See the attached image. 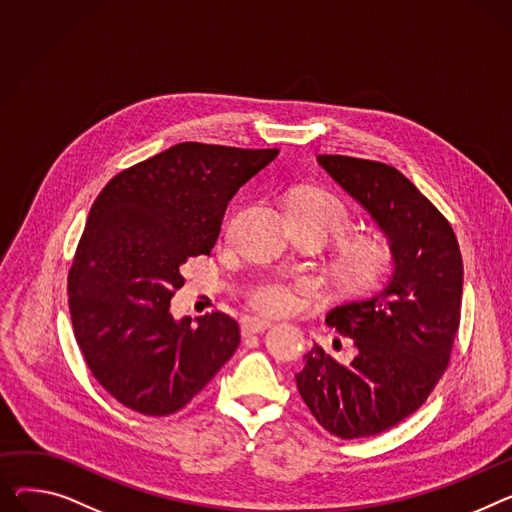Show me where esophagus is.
Instances as JSON below:
<instances>
[{"label": "esophagus", "instance_id": "esophagus-1", "mask_svg": "<svg viewBox=\"0 0 512 512\" xmlns=\"http://www.w3.org/2000/svg\"><path fill=\"white\" fill-rule=\"evenodd\" d=\"M267 327H271V323L269 321H263V319H247L245 323H243V335L247 337V335H257V333H263Z\"/></svg>", "mask_w": 512, "mask_h": 512}]
</instances>
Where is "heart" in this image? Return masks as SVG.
<instances>
[{
  "instance_id": "obj_1",
  "label": "heart",
  "mask_w": 512,
  "mask_h": 512,
  "mask_svg": "<svg viewBox=\"0 0 512 512\" xmlns=\"http://www.w3.org/2000/svg\"><path fill=\"white\" fill-rule=\"evenodd\" d=\"M288 214L304 218L325 238L348 230L352 214L337 195L323 189H302L290 199ZM387 265V247L377 236H354L339 249L335 276L346 288H364L377 280ZM253 309L265 315H282L292 311L298 298L292 286L284 282H263L249 292Z\"/></svg>"
}]
</instances>
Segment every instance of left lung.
<instances>
[{
    "instance_id": "obj_1",
    "label": "left lung",
    "mask_w": 512,
    "mask_h": 512,
    "mask_svg": "<svg viewBox=\"0 0 512 512\" xmlns=\"http://www.w3.org/2000/svg\"><path fill=\"white\" fill-rule=\"evenodd\" d=\"M317 160L377 224L393 265L379 290L325 317L352 339V356L313 344L296 374L315 420L350 440L414 414L442 377L459 329L463 259L451 224L397 168L350 156Z\"/></svg>"
}]
</instances>
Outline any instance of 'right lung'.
I'll use <instances>...</instances> for the list:
<instances>
[{"label":"right lung","mask_w":512,"mask_h":512,"mask_svg":"<svg viewBox=\"0 0 512 512\" xmlns=\"http://www.w3.org/2000/svg\"><path fill=\"white\" fill-rule=\"evenodd\" d=\"M278 156L185 142L100 191L67 280L76 342L94 379L144 416L179 412L241 342L224 313L175 319L181 265L210 255L228 201Z\"/></svg>","instance_id":"1"}]
</instances>
